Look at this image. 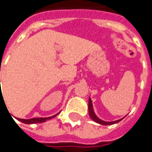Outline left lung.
I'll use <instances>...</instances> for the list:
<instances>
[{
	"instance_id": "8db88e82",
	"label": "left lung",
	"mask_w": 152,
	"mask_h": 152,
	"mask_svg": "<svg viewBox=\"0 0 152 152\" xmlns=\"http://www.w3.org/2000/svg\"><path fill=\"white\" fill-rule=\"evenodd\" d=\"M88 112H89V115H90V117L91 118V120H94L95 122L98 123V124L102 125L114 124H116V123L120 122V121H121V120H123V119H120V120H115V121H112V122H106V121H104V120L99 119V118L97 117L94 111H93V106H92V103H91V98H89V101H88Z\"/></svg>"
}]
</instances>
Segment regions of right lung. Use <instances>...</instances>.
Returning a JSON list of instances; mask_svg holds the SVG:
<instances>
[{"instance_id":"1","label":"right lung","mask_w":152,"mask_h":152,"mask_svg":"<svg viewBox=\"0 0 152 152\" xmlns=\"http://www.w3.org/2000/svg\"><path fill=\"white\" fill-rule=\"evenodd\" d=\"M59 114V113H58ZM58 114L53 115L52 117H46V118H32V119H29V120H25V119H19L17 118V120L20 121V122L24 123V124H36V123H43L45 122L46 120H50L51 118L55 117Z\"/></svg>"}]
</instances>
